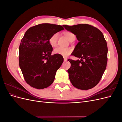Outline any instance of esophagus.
Listing matches in <instances>:
<instances>
[{
    "label": "esophagus",
    "instance_id": "esophagus-1",
    "mask_svg": "<svg viewBox=\"0 0 122 122\" xmlns=\"http://www.w3.org/2000/svg\"><path fill=\"white\" fill-rule=\"evenodd\" d=\"M64 61H67V58H64Z\"/></svg>",
    "mask_w": 122,
    "mask_h": 122
}]
</instances>
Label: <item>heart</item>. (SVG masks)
Instances as JSON below:
<instances>
[{
  "mask_svg": "<svg viewBox=\"0 0 122 122\" xmlns=\"http://www.w3.org/2000/svg\"><path fill=\"white\" fill-rule=\"evenodd\" d=\"M58 33L56 32L52 35L49 38V42L50 45L52 47H56L57 44V41L58 38ZM64 35L69 41H71L73 39H75V35L70 31H66L64 32ZM72 52V49L70 47H58L54 50V53L61 56L66 57Z\"/></svg>",
  "mask_w": 122,
  "mask_h": 122,
  "instance_id": "obj_1",
  "label": "heart"
}]
</instances>
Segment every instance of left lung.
<instances>
[{
  "label": "left lung",
  "instance_id": "obj_1",
  "mask_svg": "<svg viewBox=\"0 0 122 122\" xmlns=\"http://www.w3.org/2000/svg\"><path fill=\"white\" fill-rule=\"evenodd\" d=\"M63 26L79 41L71 55L80 60H68L71 63L68 70L70 81L78 89H91L99 83L106 68L108 49L104 36L99 29L87 24Z\"/></svg>",
  "mask_w": 122,
  "mask_h": 122
}]
</instances>
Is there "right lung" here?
<instances>
[{
    "mask_svg": "<svg viewBox=\"0 0 122 122\" xmlns=\"http://www.w3.org/2000/svg\"><path fill=\"white\" fill-rule=\"evenodd\" d=\"M64 29L61 25L43 23L25 32L19 46V63L25 80L31 87L43 89L53 82L64 58L56 54L51 55L53 48L49 40Z\"/></svg>",
    "mask_w": 122,
    "mask_h": 122,
    "instance_id": "right-lung-1",
    "label": "right lung"
}]
</instances>
